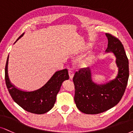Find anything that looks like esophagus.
I'll list each match as a JSON object with an SVG mask.
<instances>
[{"label": "esophagus", "instance_id": "esophagus-1", "mask_svg": "<svg viewBox=\"0 0 133 133\" xmlns=\"http://www.w3.org/2000/svg\"><path fill=\"white\" fill-rule=\"evenodd\" d=\"M69 77L70 79L73 78L74 76V69L73 68H69Z\"/></svg>", "mask_w": 133, "mask_h": 133}]
</instances>
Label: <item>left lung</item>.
<instances>
[{"label":"left lung","instance_id":"8db88e82","mask_svg":"<svg viewBox=\"0 0 133 133\" xmlns=\"http://www.w3.org/2000/svg\"><path fill=\"white\" fill-rule=\"evenodd\" d=\"M108 45L105 51L112 52L116 56L118 74L114 80L104 84L94 83L90 69H80L75 73L74 101L77 107L87 114L102 113L120 102L127 88L129 78V62L124 46L115 37L105 34Z\"/></svg>","mask_w":133,"mask_h":133}]
</instances>
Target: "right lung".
Masks as SVG:
<instances>
[{"mask_svg":"<svg viewBox=\"0 0 133 133\" xmlns=\"http://www.w3.org/2000/svg\"><path fill=\"white\" fill-rule=\"evenodd\" d=\"M23 35L24 33L17 40ZM8 56L5 69V78L6 87L13 101L24 110L32 114H43L51 110L54 106L56 95L62 83L69 78L68 69H65L55 72L42 88L33 91H24L16 88L10 81L8 75Z\"/></svg>","mask_w":133,"mask_h":133,"instance_id":"right-lung-1","label":"right lung"}]
</instances>
